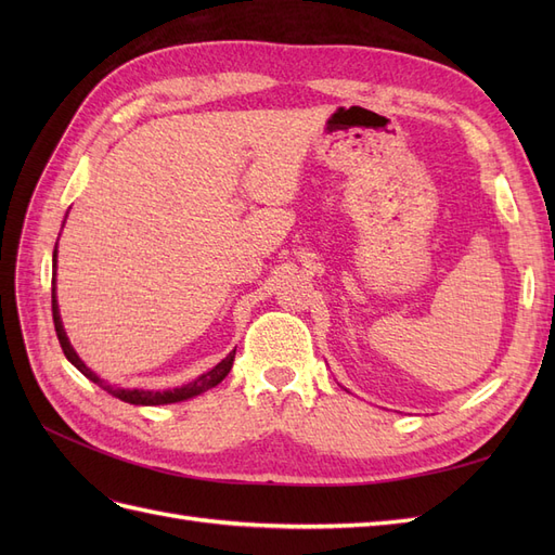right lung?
Masks as SVG:
<instances>
[{
  "instance_id": "add662e5",
  "label": "right lung",
  "mask_w": 555,
  "mask_h": 555,
  "mask_svg": "<svg viewBox=\"0 0 555 555\" xmlns=\"http://www.w3.org/2000/svg\"><path fill=\"white\" fill-rule=\"evenodd\" d=\"M64 227V224H62ZM53 268H55V275H57V243H55V249H53ZM55 278H53V322H55V331H57V340L62 345V351L64 357L69 359L72 365H76L78 371L86 375L90 382H94L96 386H102L104 391H108L111 396L120 398L125 402H129V405H169V402H180V400H190L198 393H204L208 389H212V386L220 384L233 365V359H236V349L229 351V354L217 363L215 367H210L208 373L198 375L194 382L190 384H182V386H176V389H164V391H147V389H122V386H115V384H108L106 379L99 377L92 367L86 365V361H82L78 354L74 345L69 343V338H66V331H64V324H62V317H60V306H57V292H55Z\"/></svg>"
}]
</instances>
